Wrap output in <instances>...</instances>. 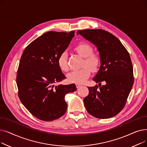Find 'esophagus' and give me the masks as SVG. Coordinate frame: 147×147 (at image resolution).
<instances>
[{
    "instance_id": "1",
    "label": "esophagus",
    "mask_w": 147,
    "mask_h": 147,
    "mask_svg": "<svg viewBox=\"0 0 147 147\" xmlns=\"http://www.w3.org/2000/svg\"><path fill=\"white\" fill-rule=\"evenodd\" d=\"M76 86L77 88H79L82 86V84H79V83H76Z\"/></svg>"
}]
</instances>
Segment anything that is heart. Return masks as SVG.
Masks as SVG:
<instances>
[{
    "label": "heart",
    "instance_id": "heart-1",
    "mask_svg": "<svg viewBox=\"0 0 147 147\" xmlns=\"http://www.w3.org/2000/svg\"><path fill=\"white\" fill-rule=\"evenodd\" d=\"M74 50L79 55L84 58L82 67L79 69H75L67 74V79L71 83H83L85 82L90 74V70L95 71L101 65L99 57L93 53V48L86 43H80L74 47ZM58 64L60 69L63 71L68 70V57L66 52H62L58 58Z\"/></svg>",
    "mask_w": 147,
    "mask_h": 147
}]
</instances>
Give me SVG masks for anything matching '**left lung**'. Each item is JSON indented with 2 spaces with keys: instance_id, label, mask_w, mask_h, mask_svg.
<instances>
[{
  "instance_id": "obj_1",
  "label": "left lung",
  "mask_w": 147,
  "mask_h": 147,
  "mask_svg": "<svg viewBox=\"0 0 147 147\" xmlns=\"http://www.w3.org/2000/svg\"><path fill=\"white\" fill-rule=\"evenodd\" d=\"M80 34L96 46L101 66L93 80L99 83L88 87L84 98L88 112L98 119H109L119 114L126 103L132 88L133 65L128 51L118 38L102 29L79 30ZM104 81L105 86L101 82Z\"/></svg>"
}]
</instances>
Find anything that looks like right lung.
Segmentation results:
<instances>
[{
    "label": "right lung",
    "instance_id": "right-lung-1",
    "mask_svg": "<svg viewBox=\"0 0 147 147\" xmlns=\"http://www.w3.org/2000/svg\"><path fill=\"white\" fill-rule=\"evenodd\" d=\"M74 36V31L46 32L23 51L16 79L18 97L38 119L49 121L63 116L67 109L65 95L76 90L74 83L54 86L66 78L58 58Z\"/></svg>",
    "mask_w": 147,
    "mask_h": 147
}]
</instances>
